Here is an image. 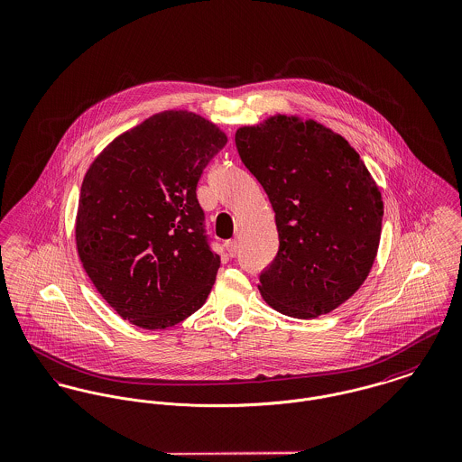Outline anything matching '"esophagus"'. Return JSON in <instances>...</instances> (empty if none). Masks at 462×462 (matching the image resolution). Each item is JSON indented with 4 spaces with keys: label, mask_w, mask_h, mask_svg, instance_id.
<instances>
[{
    "label": "esophagus",
    "mask_w": 462,
    "mask_h": 462,
    "mask_svg": "<svg viewBox=\"0 0 462 462\" xmlns=\"http://www.w3.org/2000/svg\"><path fill=\"white\" fill-rule=\"evenodd\" d=\"M225 246H226V251H228V254H230V256H236V253H237V241H236V239L226 241V243H225Z\"/></svg>",
    "instance_id": "1"
}]
</instances>
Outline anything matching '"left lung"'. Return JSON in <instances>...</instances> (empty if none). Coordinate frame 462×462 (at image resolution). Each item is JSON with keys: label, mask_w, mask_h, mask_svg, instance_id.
<instances>
[{"label": "left lung", "mask_w": 462, "mask_h": 462, "mask_svg": "<svg viewBox=\"0 0 462 462\" xmlns=\"http://www.w3.org/2000/svg\"><path fill=\"white\" fill-rule=\"evenodd\" d=\"M243 163L274 209L280 249L258 290L276 311L315 319L365 282L382 236L383 200L358 152L313 119L276 114L236 132Z\"/></svg>", "instance_id": "8db88e82"}]
</instances>
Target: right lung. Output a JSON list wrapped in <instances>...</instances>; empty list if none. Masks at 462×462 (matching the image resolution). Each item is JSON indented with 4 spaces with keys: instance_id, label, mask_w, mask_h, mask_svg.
Here are the masks:
<instances>
[{
    "instance_id": "add662e5",
    "label": "right lung",
    "mask_w": 462,
    "mask_h": 462,
    "mask_svg": "<svg viewBox=\"0 0 462 462\" xmlns=\"http://www.w3.org/2000/svg\"><path fill=\"white\" fill-rule=\"evenodd\" d=\"M226 141L209 119L165 110L116 137L89 165L75 245L121 319L158 330L204 306L219 256L208 243L197 184Z\"/></svg>"
}]
</instances>
